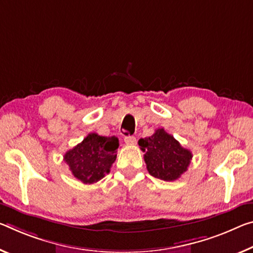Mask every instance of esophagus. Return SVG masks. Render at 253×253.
Wrapping results in <instances>:
<instances>
[{"instance_id": "34e87169", "label": "esophagus", "mask_w": 253, "mask_h": 253, "mask_svg": "<svg viewBox=\"0 0 253 253\" xmlns=\"http://www.w3.org/2000/svg\"><path fill=\"white\" fill-rule=\"evenodd\" d=\"M125 143L127 145H135L136 144V137L134 136H126L125 137Z\"/></svg>"}]
</instances>
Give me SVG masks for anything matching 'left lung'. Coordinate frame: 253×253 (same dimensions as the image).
I'll return each mask as SVG.
<instances>
[{"mask_svg":"<svg viewBox=\"0 0 253 253\" xmlns=\"http://www.w3.org/2000/svg\"><path fill=\"white\" fill-rule=\"evenodd\" d=\"M148 173L164 181H174L187 171L192 159L189 150L181 146L173 136L159 128L150 137L138 141Z\"/></svg>","mask_w":253,"mask_h":253,"instance_id":"obj_1","label":"left lung"}]
</instances>
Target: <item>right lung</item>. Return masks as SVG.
Here are the masks:
<instances>
[{"mask_svg":"<svg viewBox=\"0 0 253 253\" xmlns=\"http://www.w3.org/2000/svg\"><path fill=\"white\" fill-rule=\"evenodd\" d=\"M118 138L106 137L91 133L83 141L64 155L74 177L83 183H94L110 172L117 158Z\"/></svg>","mask_w":253,"mask_h":253,"instance_id":"add662e5","label":"right lung"}]
</instances>
